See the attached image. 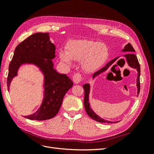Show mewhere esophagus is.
<instances>
[{
  "label": "esophagus",
  "mask_w": 154,
  "mask_h": 154,
  "mask_svg": "<svg viewBox=\"0 0 154 154\" xmlns=\"http://www.w3.org/2000/svg\"><path fill=\"white\" fill-rule=\"evenodd\" d=\"M73 81L75 83H79L82 80V76L80 73H76L73 76Z\"/></svg>",
  "instance_id": "1"
}]
</instances>
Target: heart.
Returning a JSON list of instances; mask_svg holds the SVG:
<instances>
[{
  "mask_svg": "<svg viewBox=\"0 0 154 154\" xmlns=\"http://www.w3.org/2000/svg\"><path fill=\"white\" fill-rule=\"evenodd\" d=\"M108 55L109 51L105 44L87 39L70 41L67 45V52H60L62 61L69 65L72 63V60L82 61L83 69L88 72L99 69L105 63Z\"/></svg>",
  "mask_w": 154,
  "mask_h": 154,
  "instance_id": "b5f03b06",
  "label": "heart"
}]
</instances>
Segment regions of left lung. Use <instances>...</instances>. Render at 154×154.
Masks as SVG:
<instances>
[{
    "label": "left lung",
    "instance_id": "1",
    "mask_svg": "<svg viewBox=\"0 0 154 154\" xmlns=\"http://www.w3.org/2000/svg\"><path fill=\"white\" fill-rule=\"evenodd\" d=\"M122 51H123V52H130V53H127V54L124 55V57L126 58V60H127V62L128 64V66L132 68L136 69L137 72H138L137 78V94H139V92H140V78H140L141 71H140V65H139V63L138 62V60H137L136 55L133 53L134 52H135V50L133 48L132 45L130 43H128L127 45H125V48L122 50ZM118 58H119V57H116L114 59H113L112 60H111V61L109 62V63H107L105 67L101 68V69L99 70V71H97V72H96L94 74H93V76H92L93 78H94L96 76L99 75L100 74L103 72L104 71H106V70L108 69L109 68V67H110L112 65ZM83 89H84V91H85L84 106H85V109L86 110V112L88 115V116H90L92 119L96 121V122H97L113 123L112 122H109V121H106V120H105L101 118L100 117H99L98 116L96 115L94 113V112L91 109L89 102H88V96H89V92H90V85L88 84V83H87V84H85L84 85H83ZM114 123H116V122H114Z\"/></svg>",
    "mask_w": 154,
    "mask_h": 154
}]
</instances>
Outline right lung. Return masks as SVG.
Segmentation results:
<instances>
[{"mask_svg": "<svg viewBox=\"0 0 154 154\" xmlns=\"http://www.w3.org/2000/svg\"><path fill=\"white\" fill-rule=\"evenodd\" d=\"M55 45L51 43L48 32H36L22 41L15 48L9 66L8 88L12 79L17 76L20 66L32 63L38 66L44 75V100L35 113L25 116L31 120L43 121L54 118L62 105L63 98L73 83L66 74H59L53 68Z\"/></svg>", "mask_w": 154, "mask_h": 154, "instance_id": "1", "label": "right lung"}]
</instances>
